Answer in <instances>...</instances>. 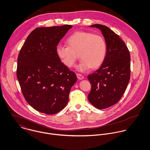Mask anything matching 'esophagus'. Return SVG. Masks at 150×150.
Returning a JSON list of instances; mask_svg holds the SVG:
<instances>
[{
    "mask_svg": "<svg viewBox=\"0 0 150 150\" xmlns=\"http://www.w3.org/2000/svg\"><path fill=\"white\" fill-rule=\"evenodd\" d=\"M76 76H77L78 79H79V80H82L84 78V76L82 75L79 74H76Z\"/></svg>",
    "mask_w": 150,
    "mask_h": 150,
    "instance_id": "34e87169",
    "label": "esophagus"
}]
</instances>
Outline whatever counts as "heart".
Segmentation results:
<instances>
[{
	"label": "heart",
	"instance_id": "obj_1",
	"mask_svg": "<svg viewBox=\"0 0 150 150\" xmlns=\"http://www.w3.org/2000/svg\"><path fill=\"white\" fill-rule=\"evenodd\" d=\"M68 46L58 44L56 53L60 61L67 67H72L78 59H82L76 68L81 72L99 67L105 59L107 45L104 38L86 31H76L67 40Z\"/></svg>",
	"mask_w": 150,
	"mask_h": 150
}]
</instances>
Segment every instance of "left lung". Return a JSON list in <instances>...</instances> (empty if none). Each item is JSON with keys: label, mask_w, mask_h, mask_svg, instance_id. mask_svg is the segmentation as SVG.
I'll return each instance as SVG.
<instances>
[{"label": "left lung", "mask_w": 150, "mask_h": 150, "mask_svg": "<svg viewBox=\"0 0 150 150\" xmlns=\"http://www.w3.org/2000/svg\"><path fill=\"white\" fill-rule=\"evenodd\" d=\"M89 27L101 31L107 45L102 65L88 76L91 86L88 100L102 110L117 103L124 94L130 77V56L124 42L113 30L101 24Z\"/></svg>", "instance_id": "obj_1"}]
</instances>
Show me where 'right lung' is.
<instances>
[{
  "label": "right lung",
  "instance_id": "right-lung-1",
  "mask_svg": "<svg viewBox=\"0 0 150 150\" xmlns=\"http://www.w3.org/2000/svg\"><path fill=\"white\" fill-rule=\"evenodd\" d=\"M71 25L40 27L32 30L17 60V77L23 96L35 110L54 114L67 104L76 83L75 74L59 59L56 47Z\"/></svg>",
  "mask_w": 150,
  "mask_h": 150
}]
</instances>
